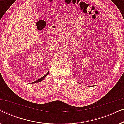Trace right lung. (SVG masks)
<instances>
[{
  "label": "right lung",
  "mask_w": 124,
  "mask_h": 124,
  "mask_svg": "<svg viewBox=\"0 0 124 124\" xmlns=\"http://www.w3.org/2000/svg\"><path fill=\"white\" fill-rule=\"evenodd\" d=\"M49 73V72H48L46 74H45V76H43V77H41V78H40L39 79H38V80H37V81H34V82H32V84H35V83H37V82H41V81H42V80H43L44 79H45V78L46 77V76L48 75V74Z\"/></svg>",
  "instance_id": "obj_1"
}]
</instances>
